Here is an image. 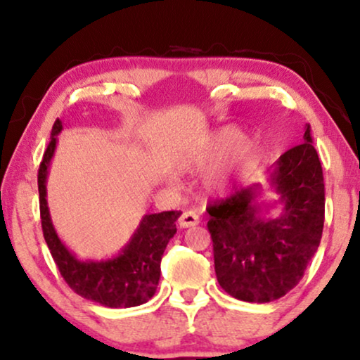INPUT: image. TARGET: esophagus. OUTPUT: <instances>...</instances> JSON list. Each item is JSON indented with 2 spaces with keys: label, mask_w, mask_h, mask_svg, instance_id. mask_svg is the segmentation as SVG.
<instances>
[{
  "label": "esophagus",
  "mask_w": 360,
  "mask_h": 360,
  "mask_svg": "<svg viewBox=\"0 0 360 360\" xmlns=\"http://www.w3.org/2000/svg\"><path fill=\"white\" fill-rule=\"evenodd\" d=\"M198 223H200V216L196 214L195 211H185L179 219L180 228H191V226H196Z\"/></svg>",
  "instance_id": "esophagus-1"
}]
</instances>
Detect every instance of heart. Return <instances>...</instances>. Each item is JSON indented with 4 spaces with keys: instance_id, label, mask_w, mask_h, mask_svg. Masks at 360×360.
<instances>
[{
    "instance_id": "b5f03b06",
    "label": "heart",
    "mask_w": 360,
    "mask_h": 360,
    "mask_svg": "<svg viewBox=\"0 0 360 360\" xmlns=\"http://www.w3.org/2000/svg\"><path fill=\"white\" fill-rule=\"evenodd\" d=\"M252 150V141L248 136H239L233 127H224L216 132L213 141L193 157L191 165L196 169L216 165L206 179V185L211 191L224 193L229 191L239 179L248 157Z\"/></svg>"
}]
</instances>
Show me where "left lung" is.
<instances>
[{"instance_id":"8db88e82","label":"left lung","mask_w":360,"mask_h":360,"mask_svg":"<svg viewBox=\"0 0 360 360\" xmlns=\"http://www.w3.org/2000/svg\"><path fill=\"white\" fill-rule=\"evenodd\" d=\"M270 184L283 211L265 218L260 185L236 190L208 205L214 272L221 288L250 303L282 298L302 280L318 250L324 224V180L307 126L303 144L275 162Z\"/></svg>"}]
</instances>
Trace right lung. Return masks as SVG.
<instances>
[{"instance_id": "1", "label": "right lung", "mask_w": 360, "mask_h": 360, "mask_svg": "<svg viewBox=\"0 0 360 360\" xmlns=\"http://www.w3.org/2000/svg\"><path fill=\"white\" fill-rule=\"evenodd\" d=\"M62 121L53 122L51 142L44 152L37 174L42 233L53 262L63 280L80 297L108 308H131L154 297L160 278V260L169 240L176 233L180 211L146 214L121 254L108 260H78L53 229L47 206V169L57 146Z\"/></svg>"}]
</instances>
